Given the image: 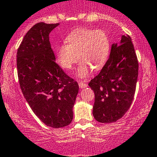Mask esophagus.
<instances>
[{
	"label": "esophagus",
	"mask_w": 157,
	"mask_h": 157,
	"mask_svg": "<svg viewBox=\"0 0 157 157\" xmlns=\"http://www.w3.org/2000/svg\"><path fill=\"white\" fill-rule=\"evenodd\" d=\"M78 86L80 88H84V87H87V84L86 83H84V82H78Z\"/></svg>",
	"instance_id": "obj_1"
}]
</instances>
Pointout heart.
Returning <instances> with one entry per match:
<instances>
[{"mask_svg":"<svg viewBox=\"0 0 157 157\" xmlns=\"http://www.w3.org/2000/svg\"><path fill=\"white\" fill-rule=\"evenodd\" d=\"M67 44L58 45L56 56L61 67L73 68L80 59L77 75L85 78L90 74L91 67L98 69L105 64L110 49V39L101 29L78 28L72 31L65 38Z\"/></svg>","mask_w":157,"mask_h":157,"instance_id":"b5f03b06","label":"heart"}]
</instances>
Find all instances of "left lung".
<instances>
[{
    "mask_svg": "<svg viewBox=\"0 0 157 157\" xmlns=\"http://www.w3.org/2000/svg\"><path fill=\"white\" fill-rule=\"evenodd\" d=\"M139 64L129 36L113 44L109 59L88 85L95 93L93 115L96 121L110 123L121 119L131 107L138 78Z\"/></svg>",
    "mask_w": 157,
    "mask_h": 157,
    "instance_id": "8db88e82",
    "label": "left lung"
}]
</instances>
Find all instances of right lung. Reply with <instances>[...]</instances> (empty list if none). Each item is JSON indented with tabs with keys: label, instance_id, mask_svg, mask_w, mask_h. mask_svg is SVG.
<instances>
[{
	"label": "right lung",
	"instance_id": "1",
	"mask_svg": "<svg viewBox=\"0 0 157 157\" xmlns=\"http://www.w3.org/2000/svg\"><path fill=\"white\" fill-rule=\"evenodd\" d=\"M59 24H35L17 52L19 84L34 113L46 125L63 128L71 123L78 84L56 62L49 34Z\"/></svg>",
	"mask_w": 157,
	"mask_h": 157
}]
</instances>
